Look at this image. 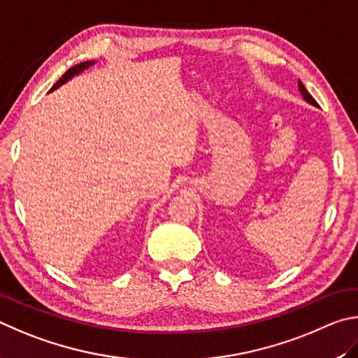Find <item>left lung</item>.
Returning <instances> with one entry per match:
<instances>
[{
  "label": "left lung",
  "instance_id": "left-lung-1",
  "mask_svg": "<svg viewBox=\"0 0 358 358\" xmlns=\"http://www.w3.org/2000/svg\"><path fill=\"white\" fill-rule=\"evenodd\" d=\"M299 91H300V94H302V97H303V100L306 103H310V105H313V106H316V108H319V105H317V102L315 99H313V96L311 94L306 91V87L302 85V81L299 80Z\"/></svg>",
  "mask_w": 358,
  "mask_h": 358
}]
</instances>
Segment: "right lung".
Here are the masks:
<instances>
[{
    "mask_svg": "<svg viewBox=\"0 0 358 358\" xmlns=\"http://www.w3.org/2000/svg\"><path fill=\"white\" fill-rule=\"evenodd\" d=\"M96 62H97V61L92 59V61H85V62H80V64H75L73 67L69 69V71H67L64 75H62V77H61L58 81H56V83L52 86V90H50V92H53L55 90H58L59 86L67 83V81L72 80L73 77H77V75H80L81 72H85L86 69H90L91 66L96 64Z\"/></svg>",
    "mask_w": 358,
    "mask_h": 358,
    "instance_id": "right-lung-1",
    "label": "right lung"
}]
</instances>
